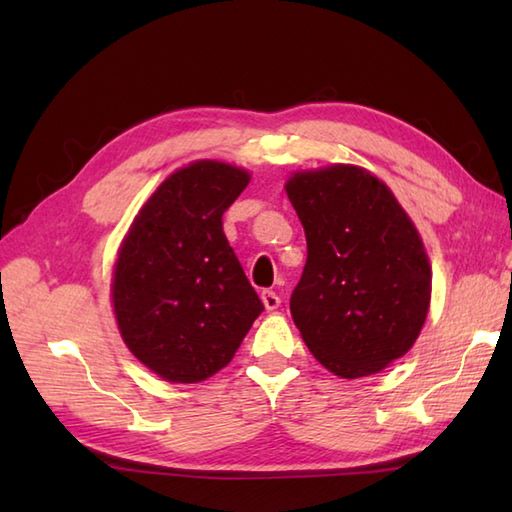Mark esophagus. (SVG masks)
<instances>
[{
    "mask_svg": "<svg viewBox=\"0 0 512 512\" xmlns=\"http://www.w3.org/2000/svg\"><path fill=\"white\" fill-rule=\"evenodd\" d=\"M262 301H264L266 310H277L279 303H281L279 295H277V292H273V290H264L262 292Z\"/></svg>",
    "mask_w": 512,
    "mask_h": 512,
    "instance_id": "esophagus-1",
    "label": "esophagus"
}]
</instances>
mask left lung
Wrapping results in <instances>:
<instances>
[{"label":"left lung","instance_id":"obj_1","mask_svg":"<svg viewBox=\"0 0 512 512\" xmlns=\"http://www.w3.org/2000/svg\"><path fill=\"white\" fill-rule=\"evenodd\" d=\"M286 193L308 259L290 312L314 358L341 378L405 356L427 319L431 266L385 182L354 165L297 171Z\"/></svg>","mask_w":512,"mask_h":512}]
</instances>
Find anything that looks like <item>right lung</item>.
<instances>
[{
    "label": "right lung",
    "mask_w": 512,
    "mask_h": 512,
    "mask_svg": "<svg viewBox=\"0 0 512 512\" xmlns=\"http://www.w3.org/2000/svg\"><path fill=\"white\" fill-rule=\"evenodd\" d=\"M248 182V171L226 162H191L145 202L118 250V330L129 352L169 383L220 372L264 312L222 228Z\"/></svg>",
    "instance_id": "1"
}]
</instances>
